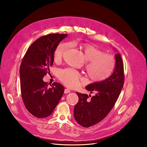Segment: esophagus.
Here are the masks:
<instances>
[{
    "mask_svg": "<svg viewBox=\"0 0 147 147\" xmlns=\"http://www.w3.org/2000/svg\"><path fill=\"white\" fill-rule=\"evenodd\" d=\"M71 92V90H69V89H67V88H66V89H65V90H64V93L65 94H68V93H69V92Z\"/></svg>",
    "mask_w": 147,
    "mask_h": 147,
    "instance_id": "1",
    "label": "esophagus"
}]
</instances>
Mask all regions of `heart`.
<instances>
[{
	"mask_svg": "<svg viewBox=\"0 0 147 147\" xmlns=\"http://www.w3.org/2000/svg\"><path fill=\"white\" fill-rule=\"evenodd\" d=\"M68 46V43L59 44L54 52V60L59 61ZM82 50L87 61L86 70L90 79L95 82H101L109 78L115 67L114 58L109 54H105L102 51L90 44H83ZM58 76L65 85L72 88L78 87L81 80L80 73L72 68L61 69Z\"/></svg>",
	"mask_w": 147,
	"mask_h": 147,
	"instance_id": "1",
	"label": "heart"
}]
</instances>
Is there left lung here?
Here are the masks:
<instances>
[{
  "instance_id": "left-lung-1",
  "label": "left lung",
  "mask_w": 147,
  "mask_h": 147,
  "mask_svg": "<svg viewBox=\"0 0 147 147\" xmlns=\"http://www.w3.org/2000/svg\"><path fill=\"white\" fill-rule=\"evenodd\" d=\"M115 67L109 78L86 86V89L91 94L95 92L94 96L89 98L87 94L76 92L79 101L74 107V117L84 127H90L102 120L111 111L119 96L124 84V67L120 53L115 54Z\"/></svg>"
}]
</instances>
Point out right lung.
<instances>
[{"mask_svg":"<svg viewBox=\"0 0 147 147\" xmlns=\"http://www.w3.org/2000/svg\"><path fill=\"white\" fill-rule=\"evenodd\" d=\"M67 34H49L38 38L30 45L21 62L20 86L27 110L37 118L50 115L63 95L64 88L55 82L51 88L43 80L50 73L53 53Z\"/></svg>","mask_w":147,"mask_h":147,"instance_id":"right-lung-1","label":"right lung"}]
</instances>
